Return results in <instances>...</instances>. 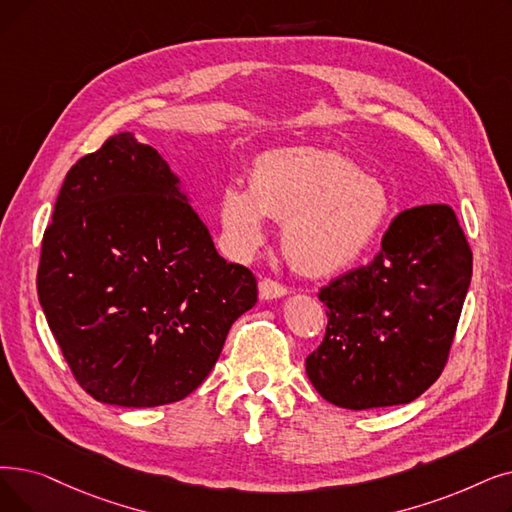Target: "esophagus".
Here are the masks:
<instances>
[{
	"label": "esophagus",
	"mask_w": 512,
	"mask_h": 512,
	"mask_svg": "<svg viewBox=\"0 0 512 512\" xmlns=\"http://www.w3.org/2000/svg\"><path fill=\"white\" fill-rule=\"evenodd\" d=\"M284 295H288V288L282 286V284H278L276 280L263 278V280L259 282V297H261L263 301L280 299V297H284Z\"/></svg>",
	"instance_id": "1"
}]
</instances>
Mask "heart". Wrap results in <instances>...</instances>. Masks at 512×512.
Masks as SVG:
<instances>
[{
  "instance_id": "1",
  "label": "heart",
  "mask_w": 512,
  "mask_h": 512,
  "mask_svg": "<svg viewBox=\"0 0 512 512\" xmlns=\"http://www.w3.org/2000/svg\"><path fill=\"white\" fill-rule=\"evenodd\" d=\"M389 192L337 152L288 148L257 159L251 184L228 182L219 192V221L236 255L265 242L268 219L284 221L282 244L293 268L335 274L358 261L379 236Z\"/></svg>"
}]
</instances>
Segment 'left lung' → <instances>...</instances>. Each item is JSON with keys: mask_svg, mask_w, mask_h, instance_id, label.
<instances>
[{"mask_svg": "<svg viewBox=\"0 0 512 512\" xmlns=\"http://www.w3.org/2000/svg\"><path fill=\"white\" fill-rule=\"evenodd\" d=\"M473 276V253L448 205L399 213L368 265L320 291L328 326L305 372L347 410L410 404L446 366Z\"/></svg>", "mask_w": 512, "mask_h": 512, "instance_id": "8db88e82", "label": "left lung"}]
</instances>
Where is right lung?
Masks as SVG:
<instances>
[{
    "label": "right lung",
    "mask_w": 512,
    "mask_h": 512,
    "mask_svg": "<svg viewBox=\"0 0 512 512\" xmlns=\"http://www.w3.org/2000/svg\"><path fill=\"white\" fill-rule=\"evenodd\" d=\"M37 295L77 383L154 408L201 385L257 280L215 249L161 154L131 131L66 173L43 234Z\"/></svg>",
    "instance_id": "1"
}]
</instances>
